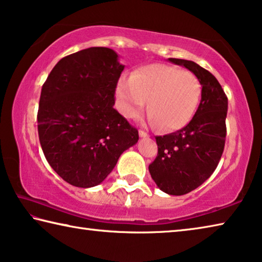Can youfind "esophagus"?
Returning a JSON list of instances; mask_svg holds the SVG:
<instances>
[{"mask_svg":"<svg viewBox=\"0 0 262 262\" xmlns=\"http://www.w3.org/2000/svg\"><path fill=\"white\" fill-rule=\"evenodd\" d=\"M139 137H140V138H148V135H147L145 131L140 130V131H139Z\"/></svg>","mask_w":262,"mask_h":262,"instance_id":"34e87169","label":"esophagus"}]
</instances>
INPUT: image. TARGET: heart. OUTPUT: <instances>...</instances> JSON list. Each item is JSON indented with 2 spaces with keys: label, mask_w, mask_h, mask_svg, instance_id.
<instances>
[{
  "label": "heart",
  "mask_w": 262,
  "mask_h": 262,
  "mask_svg": "<svg viewBox=\"0 0 262 262\" xmlns=\"http://www.w3.org/2000/svg\"><path fill=\"white\" fill-rule=\"evenodd\" d=\"M201 91L200 80L192 73L152 63L118 80L116 105L126 118H137L144 113L148 100L149 125L174 131L190 122L199 106Z\"/></svg>",
  "instance_id": "obj_1"
}]
</instances>
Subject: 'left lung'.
I'll use <instances>...</instances> for the list:
<instances>
[{
	"instance_id": "obj_1",
	"label": "left lung",
	"mask_w": 262,
	"mask_h": 262,
	"mask_svg": "<svg viewBox=\"0 0 262 262\" xmlns=\"http://www.w3.org/2000/svg\"><path fill=\"white\" fill-rule=\"evenodd\" d=\"M168 61L186 67L200 80L199 108L189 124L164 137H156L158 157L148 166L153 181L166 194L184 195L200 187L216 169L224 151L228 97L211 73L184 59Z\"/></svg>"
}]
</instances>
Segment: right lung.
<instances>
[{
	"mask_svg": "<svg viewBox=\"0 0 262 262\" xmlns=\"http://www.w3.org/2000/svg\"><path fill=\"white\" fill-rule=\"evenodd\" d=\"M108 47H89L62 58L42 84L38 135L47 162L72 186L102 183L121 154L138 143L115 105L124 70Z\"/></svg>",
	"mask_w": 262,
	"mask_h": 262,
	"instance_id": "add662e5",
	"label": "right lung"
}]
</instances>
